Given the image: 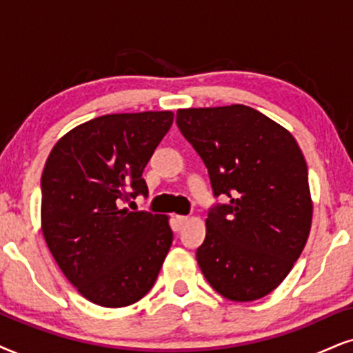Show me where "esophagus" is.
I'll return each instance as SVG.
<instances>
[{"mask_svg": "<svg viewBox=\"0 0 353 353\" xmlns=\"http://www.w3.org/2000/svg\"><path fill=\"white\" fill-rule=\"evenodd\" d=\"M187 221H189V216H182V215L176 216V225L179 226V228H182V226H184Z\"/></svg>", "mask_w": 353, "mask_h": 353, "instance_id": "1", "label": "esophagus"}]
</instances>
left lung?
Returning a JSON list of instances; mask_svg holds the SVG:
<instances>
[{
  "mask_svg": "<svg viewBox=\"0 0 353 353\" xmlns=\"http://www.w3.org/2000/svg\"><path fill=\"white\" fill-rule=\"evenodd\" d=\"M182 135L208 169L213 195L197 262L231 301L269 295L290 274L313 220L307 166L282 125L243 104L179 109Z\"/></svg>",
  "mask_w": 353,
  "mask_h": 353,
  "instance_id": "left-lung-1",
  "label": "left lung"
}]
</instances>
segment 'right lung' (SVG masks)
<instances>
[{
    "label": "right lung",
    "instance_id": "1",
    "mask_svg": "<svg viewBox=\"0 0 353 353\" xmlns=\"http://www.w3.org/2000/svg\"><path fill=\"white\" fill-rule=\"evenodd\" d=\"M174 114H109L63 135L42 172V233L71 285L94 305L141 300L172 244L169 218L130 212L148 195L141 174Z\"/></svg>",
    "mask_w": 353,
    "mask_h": 353
}]
</instances>
